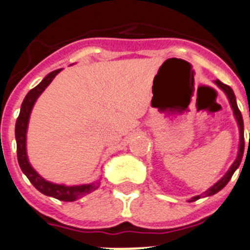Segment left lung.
<instances>
[{
  "label": "left lung",
  "mask_w": 250,
  "mask_h": 250,
  "mask_svg": "<svg viewBox=\"0 0 250 250\" xmlns=\"http://www.w3.org/2000/svg\"><path fill=\"white\" fill-rule=\"evenodd\" d=\"M214 83L216 84V85L219 86V88L221 89V90L224 91L225 94H226L227 99H229V105H231L232 111H233L234 118H236L237 125H238V129H239L238 151H237V157H236V160H234L233 164L231 165V167H229V171H227L226 173L224 174V177H222L221 179H219V181H217L216 183L214 184V186L210 187L209 189L205 190L204 193H202V194L195 195V197L190 198V199L188 200V203H193V202H195V200L200 199V198L210 197V195H214V194H216V193H219L220 190H221L222 188H224V187L226 186L227 183H229V179L232 178V176H233V173H234V172H236V169L238 168L239 165H241L242 159H243V152H244V123H243V117H242L241 111H239L238 106H237L236 96H234L233 90H232V89L229 88V85H226V84H224V83H222V82H220L219 79H216V81H214Z\"/></svg>",
  "instance_id": "1"
}]
</instances>
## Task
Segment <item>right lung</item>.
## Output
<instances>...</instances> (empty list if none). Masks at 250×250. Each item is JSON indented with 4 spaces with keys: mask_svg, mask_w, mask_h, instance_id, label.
Wrapping results in <instances>:
<instances>
[{
    "mask_svg": "<svg viewBox=\"0 0 250 250\" xmlns=\"http://www.w3.org/2000/svg\"><path fill=\"white\" fill-rule=\"evenodd\" d=\"M61 69L48 73L38 85L31 89L26 96L24 98L21 106V112L16 122V140H17V156H18V164L23 173L28 177L30 183L35 187L39 192L47 197L56 198L62 202H74L79 198L85 197L86 194H90L91 192L96 190L100 186V179L89 184H81V186H66V184H56L50 181H46L45 178L40 176L33 166L30 165L26 155V132H28L29 118H30L31 110L35 105L39 96L42 94V91L50 85L51 82L57 76Z\"/></svg>",
    "mask_w": 250,
    "mask_h": 250,
    "instance_id": "1",
    "label": "right lung"
}]
</instances>
